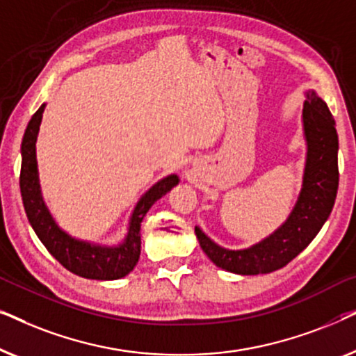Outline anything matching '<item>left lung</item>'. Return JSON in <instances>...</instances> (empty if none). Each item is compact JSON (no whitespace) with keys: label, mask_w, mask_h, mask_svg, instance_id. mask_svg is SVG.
Masks as SVG:
<instances>
[{"label":"left lung","mask_w":356,"mask_h":356,"mask_svg":"<svg viewBox=\"0 0 356 356\" xmlns=\"http://www.w3.org/2000/svg\"><path fill=\"white\" fill-rule=\"evenodd\" d=\"M305 99L301 111L306 143L303 181L286 220L269 236L243 250L223 248L201 228H194L202 251L223 270L257 275L282 269L314 240L332 212L339 188V136L335 121L316 90H306Z\"/></svg>","instance_id":"left-lung-1"}]
</instances>
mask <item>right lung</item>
<instances>
[{
  "instance_id": "add662e5",
  "label": "right lung",
  "mask_w": 356,
  "mask_h": 356,
  "mask_svg": "<svg viewBox=\"0 0 356 356\" xmlns=\"http://www.w3.org/2000/svg\"><path fill=\"white\" fill-rule=\"evenodd\" d=\"M47 104H42L29 121L21 144V196L27 218L38 240L50 254L72 274L92 280H118L134 269L140 256V222L149 209L179 183L178 175H168L150 186L131 212L128 232L116 245L81 240L58 225L42 196L37 165V136Z\"/></svg>"
}]
</instances>
